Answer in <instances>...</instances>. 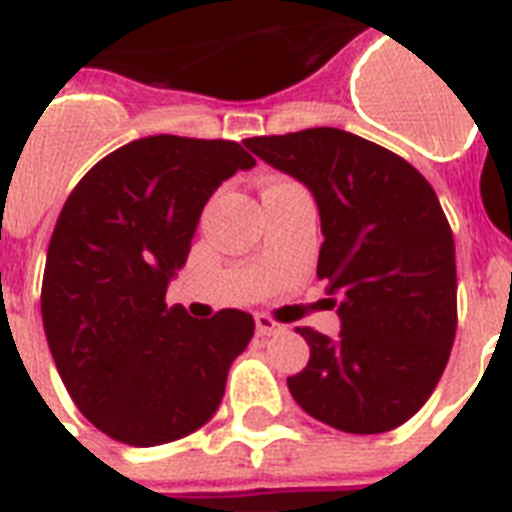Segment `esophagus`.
<instances>
[{
	"mask_svg": "<svg viewBox=\"0 0 512 512\" xmlns=\"http://www.w3.org/2000/svg\"><path fill=\"white\" fill-rule=\"evenodd\" d=\"M256 332H259V337L280 335V332H285V324H280L269 314H256Z\"/></svg>",
	"mask_w": 512,
	"mask_h": 512,
	"instance_id": "obj_1",
	"label": "esophagus"
}]
</instances>
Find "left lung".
I'll list each match as a JSON object with an SVG mask.
<instances>
[{"mask_svg": "<svg viewBox=\"0 0 512 512\" xmlns=\"http://www.w3.org/2000/svg\"><path fill=\"white\" fill-rule=\"evenodd\" d=\"M301 180L322 217L316 277L329 282L340 337L298 327L311 358L287 377L308 416L348 434H382L429 400L458 327L455 243L426 177L337 128L243 141Z\"/></svg>", "mask_w": 512, "mask_h": 512, "instance_id": "obj_1", "label": "left lung"}]
</instances>
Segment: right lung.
Wrapping results in <instances>:
<instances>
[{
	"label": "right lung",
	"instance_id": "obj_1",
	"mask_svg": "<svg viewBox=\"0 0 512 512\" xmlns=\"http://www.w3.org/2000/svg\"><path fill=\"white\" fill-rule=\"evenodd\" d=\"M256 159L235 141L149 135L96 162L46 253L41 316L78 411L122 445L154 447L217 413L253 316L193 319L164 303L206 201Z\"/></svg>",
	"mask_w": 512,
	"mask_h": 512
}]
</instances>
